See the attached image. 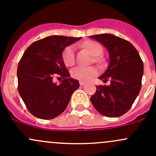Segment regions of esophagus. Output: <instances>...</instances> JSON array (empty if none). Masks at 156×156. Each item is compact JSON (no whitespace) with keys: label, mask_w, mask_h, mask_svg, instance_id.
I'll list each match as a JSON object with an SVG mask.
<instances>
[{"label":"esophagus","mask_w":156,"mask_h":156,"mask_svg":"<svg viewBox=\"0 0 156 156\" xmlns=\"http://www.w3.org/2000/svg\"><path fill=\"white\" fill-rule=\"evenodd\" d=\"M86 83H85V82H83V81H80V85H81V86H83V85H85Z\"/></svg>","instance_id":"1"}]
</instances>
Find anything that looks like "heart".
<instances>
[{"label": "heart", "mask_w": 156, "mask_h": 156, "mask_svg": "<svg viewBox=\"0 0 156 156\" xmlns=\"http://www.w3.org/2000/svg\"><path fill=\"white\" fill-rule=\"evenodd\" d=\"M83 46L86 49L90 51V53L94 56H97L94 58L95 62L98 63L102 62V58L99 57V56L103 53V49L101 44L96 41H88L83 44ZM62 58L64 63L67 66H72L75 63V48L74 47L68 46L64 50L62 53ZM98 71L95 67L93 66H76L71 70L72 77L76 80H81L83 82L89 81L94 76L98 75Z\"/></svg>", "instance_id": "obj_1"}]
</instances>
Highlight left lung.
I'll return each instance as SVG.
<instances>
[{
	"instance_id": "1",
	"label": "left lung",
	"mask_w": 156,
	"mask_h": 156,
	"mask_svg": "<svg viewBox=\"0 0 156 156\" xmlns=\"http://www.w3.org/2000/svg\"><path fill=\"white\" fill-rule=\"evenodd\" d=\"M101 43L109 53V64L99 79L109 85H98L91 101L98 112L108 118L124 115L138 97L144 73V64L138 51L129 41L112 34L89 36Z\"/></svg>"
}]
</instances>
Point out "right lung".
Here are the masks:
<instances>
[{
	"mask_svg": "<svg viewBox=\"0 0 156 156\" xmlns=\"http://www.w3.org/2000/svg\"><path fill=\"white\" fill-rule=\"evenodd\" d=\"M51 36L32 44L18 65V89L27 108L36 118L50 120L65 111L79 81L69 77L62 52L66 47L81 39ZM63 79L57 85L54 78Z\"/></svg>",
	"mask_w": 156,
	"mask_h": 156,
	"instance_id": "1",
	"label": "right lung"
}]
</instances>
